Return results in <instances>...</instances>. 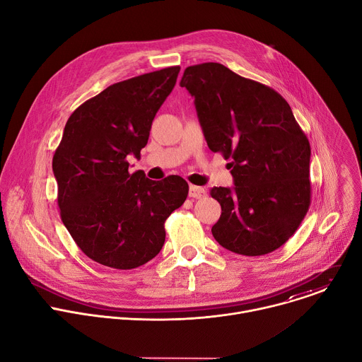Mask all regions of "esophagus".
<instances>
[{
  "mask_svg": "<svg viewBox=\"0 0 362 362\" xmlns=\"http://www.w3.org/2000/svg\"><path fill=\"white\" fill-rule=\"evenodd\" d=\"M204 194H206V192H204L203 187L190 185V187H189V197H192V199H202Z\"/></svg>",
  "mask_w": 362,
  "mask_h": 362,
  "instance_id": "34e87169",
  "label": "esophagus"
}]
</instances>
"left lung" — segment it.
Wrapping results in <instances>:
<instances>
[{"mask_svg":"<svg viewBox=\"0 0 362 362\" xmlns=\"http://www.w3.org/2000/svg\"><path fill=\"white\" fill-rule=\"evenodd\" d=\"M180 87L194 98L209 148L232 159L233 186L211 189L222 208L214 238L246 256L281 247L311 202V147L286 100L219 63L187 67Z\"/></svg>","mask_w":362,"mask_h":362,"instance_id":"obj_1","label":"left lung"}]
</instances>
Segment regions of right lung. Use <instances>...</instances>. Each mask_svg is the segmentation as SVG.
Segmentation results:
<instances>
[{
	"instance_id": "1",
	"label": "right lung",
	"mask_w": 362,
	"mask_h": 362,
	"mask_svg": "<svg viewBox=\"0 0 362 362\" xmlns=\"http://www.w3.org/2000/svg\"><path fill=\"white\" fill-rule=\"evenodd\" d=\"M180 67L109 86L74 110L53 158L62 221L90 259L115 269L144 265L163 247L165 221L187 197L180 176L154 182L129 172Z\"/></svg>"
}]
</instances>
